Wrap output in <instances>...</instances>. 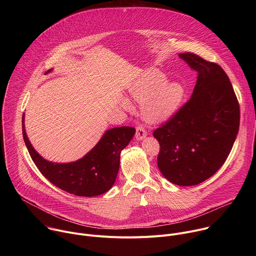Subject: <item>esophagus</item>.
I'll return each mask as SVG.
<instances>
[{
    "mask_svg": "<svg viewBox=\"0 0 256 256\" xmlns=\"http://www.w3.org/2000/svg\"><path fill=\"white\" fill-rule=\"evenodd\" d=\"M147 136V130H146L142 126H136V140H142Z\"/></svg>",
    "mask_w": 256,
    "mask_h": 256,
    "instance_id": "esophagus-1",
    "label": "esophagus"
}]
</instances>
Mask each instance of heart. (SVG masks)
I'll list each match as a JSON object with an SVG mask.
<instances>
[{
    "label": "heart",
    "mask_w": 256,
    "mask_h": 256,
    "mask_svg": "<svg viewBox=\"0 0 256 256\" xmlns=\"http://www.w3.org/2000/svg\"><path fill=\"white\" fill-rule=\"evenodd\" d=\"M166 76L157 70H150L140 75L130 86V93L138 102H146L144 112L152 122H162L170 118L184 97V88L181 84L166 83ZM130 108L126 100L122 101Z\"/></svg>",
    "instance_id": "b5f03b06"
}]
</instances>
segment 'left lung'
Segmentation results:
<instances>
[{"mask_svg": "<svg viewBox=\"0 0 256 256\" xmlns=\"http://www.w3.org/2000/svg\"><path fill=\"white\" fill-rule=\"evenodd\" d=\"M198 72L190 100L153 136L160 151L158 167L165 178L181 186L202 184L228 158L236 140L240 108L225 70L194 52L180 54Z\"/></svg>", "mask_w": 256, "mask_h": 256, "instance_id": "8db88e82", "label": "left lung"}]
</instances>
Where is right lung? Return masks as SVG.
I'll return each mask as SVG.
<instances>
[{
  "label": "right lung",
  "mask_w": 256,
  "mask_h": 256,
  "mask_svg": "<svg viewBox=\"0 0 256 256\" xmlns=\"http://www.w3.org/2000/svg\"><path fill=\"white\" fill-rule=\"evenodd\" d=\"M50 72V70H48ZM22 134L28 152L42 174L56 188L78 196H96L112 188L120 169V152L132 138L136 128L120 126L108 130L95 147L82 159L66 164L44 160Z\"/></svg>",
  "instance_id": "right-lung-1"
}]
</instances>
